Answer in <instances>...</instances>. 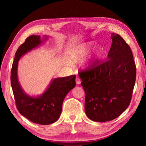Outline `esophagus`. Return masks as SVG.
<instances>
[{
	"mask_svg": "<svg viewBox=\"0 0 146 146\" xmlns=\"http://www.w3.org/2000/svg\"><path fill=\"white\" fill-rule=\"evenodd\" d=\"M81 82V80H80V78L78 76H76V84H80Z\"/></svg>",
	"mask_w": 146,
	"mask_h": 146,
	"instance_id": "1",
	"label": "esophagus"
}]
</instances>
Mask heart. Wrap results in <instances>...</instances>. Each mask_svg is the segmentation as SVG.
I'll use <instances>...</instances> for the list:
<instances>
[{"mask_svg":"<svg viewBox=\"0 0 146 146\" xmlns=\"http://www.w3.org/2000/svg\"><path fill=\"white\" fill-rule=\"evenodd\" d=\"M93 43L89 42L80 44V45H78L75 47V48L72 49V51H71V58H72V60L75 61L82 60V59L88 53L91 48L93 47ZM101 52H102V51H101L100 49H97L93 54L92 61H91L89 63H88L87 66H89L93 65L94 62L97 60V59L100 56Z\"/></svg>","mask_w":146,"mask_h":146,"instance_id":"1","label":"heart"}]
</instances>
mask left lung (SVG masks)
I'll list each match as a JSON object with an SVG mask.
<instances>
[{"instance_id": "obj_1", "label": "left lung", "mask_w": 146, "mask_h": 146, "mask_svg": "<svg viewBox=\"0 0 146 146\" xmlns=\"http://www.w3.org/2000/svg\"><path fill=\"white\" fill-rule=\"evenodd\" d=\"M108 60L79 71L84 90L85 112L90 120L104 122L122 114L131 102L136 80V65L129 46L122 36L111 35Z\"/></svg>"}]
</instances>
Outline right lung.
Listing matches in <instances>:
<instances>
[{"instance_id": "right-lung-1", "label": "right lung", "mask_w": 146, "mask_h": 146, "mask_svg": "<svg viewBox=\"0 0 146 146\" xmlns=\"http://www.w3.org/2000/svg\"><path fill=\"white\" fill-rule=\"evenodd\" d=\"M45 39H47L45 36ZM42 43L40 36L31 35L19 46L11 71V85L16 107L22 115L41 125L53 123L58 119L64 98L76 85V75L53 79L46 91L38 97L27 95L21 88L17 77L18 62L22 56Z\"/></svg>"}]
</instances>
